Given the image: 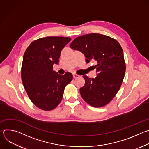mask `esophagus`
<instances>
[{"instance_id":"obj_1","label":"esophagus","mask_w":149,"mask_h":149,"mask_svg":"<svg viewBox=\"0 0 149 149\" xmlns=\"http://www.w3.org/2000/svg\"><path fill=\"white\" fill-rule=\"evenodd\" d=\"M79 77H80L79 75H78L76 74H73V78H79Z\"/></svg>"}]
</instances>
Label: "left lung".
Instances as JSON below:
<instances>
[{"mask_svg": "<svg viewBox=\"0 0 149 149\" xmlns=\"http://www.w3.org/2000/svg\"><path fill=\"white\" fill-rule=\"evenodd\" d=\"M70 48L81 52L87 62L96 61L97 77L84 75V86L79 89L82 98L94 107L109 104L118 91L125 72L121 47L114 39L99 33L76 38Z\"/></svg>", "mask_w": 149, "mask_h": 149, "instance_id": "obj_1", "label": "left lung"}]
</instances>
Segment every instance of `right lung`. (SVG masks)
<instances>
[{"label":"right lung","mask_w":149,"mask_h":149,"mask_svg":"<svg viewBox=\"0 0 149 149\" xmlns=\"http://www.w3.org/2000/svg\"><path fill=\"white\" fill-rule=\"evenodd\" d=\"M71 39L49 36L33 41L26 49L21 70L22 83L32 102L40 109H54L62 98L65 86L72 74L60 75L53 71L58 64L62 50Z\"/></svg>","instance_id":"1"}]
</instances>
